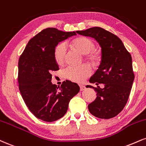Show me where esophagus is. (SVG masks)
Segmentation results:
<instances>
[{
	"instance_id": "obj_1",
	"label": "esophagus",
	"mask_w": 146,
	"mask_h": 146,
	"mask_svg": "<svg viewBox=\"0 0 146 146\" xmlns=\"http://www.w3.org/2000/svg\"><path fill=\"white\" fill-rule=\"evenodd\" d=\"M80 91H83L86 89V87L83 85H80Z\"/></svg>"
}]
</instances>
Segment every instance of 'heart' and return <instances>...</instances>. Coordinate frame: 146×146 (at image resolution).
<instances>
[{"label": "heart", "mask_w": 146, "mask_h": 146, "mask_svg": "<svg viewBox=\"0 0 146 146\" xmlns=\"http://www.w3.org/2000/svg\"><path fill=\"white\" fill-rule=\"evenodd\" d=\"M72 47L84 54V57L87 62L92 66L99 65L101 62L102 56L99 51L94 49L95 43L92 40L85 37L79 36L71 41ZM67 48L63 43H58L54 50V58L56 64L63 66L66 62ZM92 73V69L88 64L80 66H68L63 71V75L66 79L72 82L81 83L89 77Z\"/></svg>", "instance_id": "1"}]
</instances>
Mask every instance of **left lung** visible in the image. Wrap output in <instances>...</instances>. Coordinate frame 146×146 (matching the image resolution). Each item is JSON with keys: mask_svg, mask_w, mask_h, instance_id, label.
Returning <instances> with one entry per match:
<instances>
[{"mask_svg": "<svg viewBox=\"0 0 146 146\" xmlns=\"http://www.w3.org/2000/svg\"><path fill=\"white\" fill-rule=\"evenodd\" d=\"M77 33L94 38L101 47L102 60L99 68L90 79L97 87L92 88L96 98L88 105L90 113L101 119L116 116L129 99L135 75L131 54L115 35L100 27H93ZM99 83L105 86L101 89Z\"/></svg>", "mask_w": 146, "mask_h": 146, "instance_id": "left-lung-1", "label": "left lung"}]
</instances>
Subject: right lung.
I'll return each instance as SVG.
<instances>
[{
	"label": "right lung",
	"instance_id": "add662e5",
	"mask_svg": "<svg viewBox=\"0 0 146 146\" xmlns=\"http://www.w3.org/2000/svg\"><path fill=\"white\" fill-rule=\"evenodd\" d=\"M76 35L54 28L43 29L31 38L18 62V85L22 99L33 115L45 122L64 116L69 101L80 91L76 83L66 80L60 86L52 84V71L59 66L54 50L59 42Z\"/></svg>",
	"mask_w": 146,
	"mask_h": 146
}]
</instances>
